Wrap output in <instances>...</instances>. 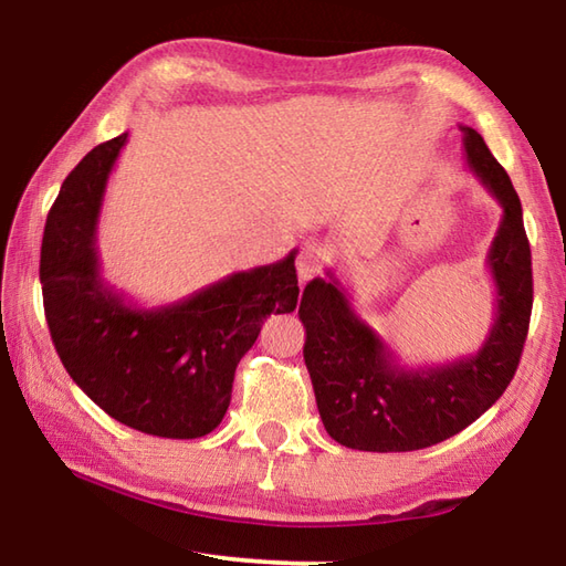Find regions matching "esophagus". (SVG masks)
<instances>
[{
    "mask_svg": "<svg viewBox=\"0 0 566 566\" xmlns=\"http://www.w3.org/2000/svg\"><path fill=\"white\" fill-rule=\"evenodd\" d=\"M324 266V249L317 244H304L300 256H296V274H300V282L312 280L317 276Z\"/></svg>",
    "mask_w": 566,
    "mask_h": 566,
    "instance_id": "esophagus-1",
    "label": "esophagus"
}]
</instances>
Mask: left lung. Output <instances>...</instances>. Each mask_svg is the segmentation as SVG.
I'll return each mask as SVG.
<instances>
[{"label": "left lung", "mask_w": 566, "mask_h": 566, "mask_svg": "<svg viewBox=\"0 0 566 566\" xmlns=\"http://www.w3.org/2000/svg\"><path fill=\"white\" fill-rule=\"evenodd\" d=\"M462 129L467 167L500 202L486 270L494 322L482 347L444 364L407 367L354 312L347 286L327 270L304 286V364L327 434L359 452H415L462 432L504 395L520 364L532 314V252L522 202L482 134Z\"/></svg>", "instance_id": "left-lung-1"}]
</instances>
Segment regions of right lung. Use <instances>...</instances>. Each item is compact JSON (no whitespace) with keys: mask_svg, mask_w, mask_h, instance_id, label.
Listing matches in <instances>:
<instances>
[{"mask_svg":"<svg viewBox=\"0 0 566 566\" xmlns=\"http://www.w3.org/2000/svg\"><path fill=\"white\" fill-rule=\"evenodd\" d=\"M129 134L94 147L64 179L42 239L44 314L64 369L137 432L197 439L224 419L239 359L270 314L300 300L294 256L234 272L165 306H139L102 276L104 187Z\"/></svg>","mask_w":566,"mask_h":566,"instance_id":"1","label":"right lung"}]
</instances>
